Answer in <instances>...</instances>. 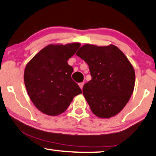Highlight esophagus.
I'll return each instance as SVG.
<instances>
[{
	"instance_id": "obj_1",
	"label": "esophagus",
	"mask_w": 156,
	"mask_h": 156,
	"mask_svg": "<svg viewBox=\"0 0 156 156\" xmlns=\"http://www.w3.org/2000/svg\"><path fill=\"white\" fill-rule=\"evenodd\" d=\"M83 84H84V83H83V82H82V83H79V86H80V87L81 88V89H82Z\"/></svg>"
}]
</instances>
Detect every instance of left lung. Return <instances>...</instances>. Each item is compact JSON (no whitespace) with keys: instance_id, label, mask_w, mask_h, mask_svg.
<instances>
[{"instance_id":"obj_1","label":"left lung","mask_w":156,"mask_h":156,"mask_svg":"<svg viewBox=\"0 0 156 156\" xmlns=\"http://www.w3.org/2000/svg\"><path fill=\"white\" fill-rule=\"evenodd\" d=\"M76 55L89 65L91 80L83 94L93 113L100 118L118 114L129 100L135 84V72L117 46L85 44Z\"/></svg>"}]
</instances>
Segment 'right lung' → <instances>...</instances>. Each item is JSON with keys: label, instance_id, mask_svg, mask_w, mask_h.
Here are the masks:
<instances>
[{"label": "right lung", "instance_id": "add662e5", "mask_svg": "<svg viewBox=\"0 0 156 156\" xmlns=\"http://www.w3.org/2000/svg\"><path fill=\"white\" fill-rule=\"evenodd\" d=\"M80 47L79 43L48 45L27 65L24 84L31 101L43 113L51 116L62 113L74 97L82 94L71 78L73 67L67 64Z\"/></svg>", "mask_w": 156, "mask_h": 156}]
</instances>
